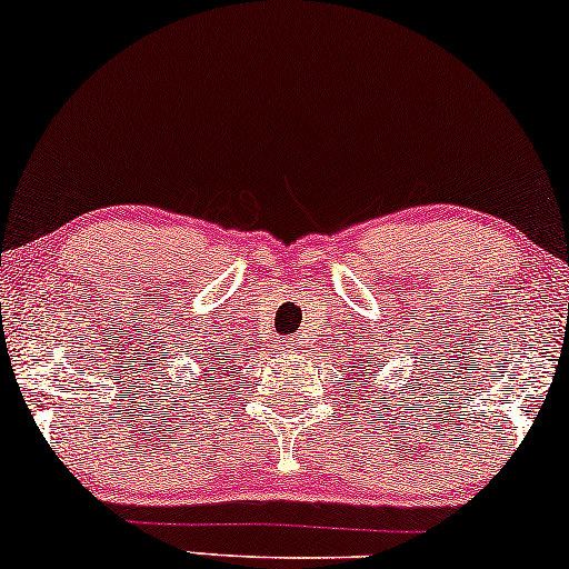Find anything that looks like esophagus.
Masks as SVG:
<instances>
[{"instance_id": "esophagus-1", "label": "esophagus", "mask_w": 569, "mask_h": 569, "mask_svg": "<svg viewBox=\"0 0 569 569\" xmlns=\"http://www.w3.org/2000/svg\"><path fill=\"white\" fill-rule=\"evenodd\" d=\"M279 347H282V352H298L300 341L298 339H282V345H279Z\"/></svg>"}]
</instances>
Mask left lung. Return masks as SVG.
<instances>
[{
  "label": "left lung",
  "instance_id": "left-lung-1",
  "mask_svg": "<svg viewBox=\"0 0 569 569\" xmlns=\"http://www.w3.org/2000/svg\"><path fill=\"white\" fill-rule=\"evenodd\" d=\"M370 360H372V357H370ZM365 368H368V365H365ZM378 368H380V370H383V365H378Z\"/></svg>",
  "mask_w": 569,
  "mask_h": 569
}]
</instances>
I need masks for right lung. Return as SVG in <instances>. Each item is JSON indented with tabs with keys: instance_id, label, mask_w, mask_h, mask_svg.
<instances>
[{
	"instance_id": "obj_1",
	"label": "right lung",
	"mask_w": 569,
	"mask_h": 569,
	"mask_svg": "<svg viewBox=\"0 0 569 569\" xmlns=\"http://www.w3.org/2000/svg\"><path fill=\"white\" fill-rule=\"evenodd\" d=\"M224 349H217V352L209 357V365L204 368V376H207V386H217V378L220 376V357H222Z\"/></svg>"
}]
</instances>
